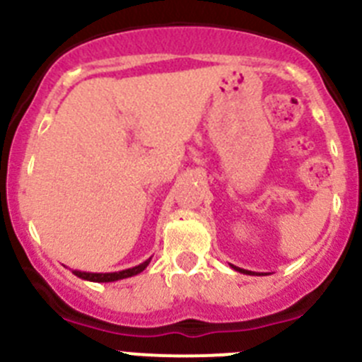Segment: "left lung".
Listing matches in <instances>:
<instances>
[{"mask_svg":"<svg viewBox=\"0 0 362 362\" xmlns=\"http://www.w3.org/2000/svg\"><path fill=\"white\" fill-rule=\"evenodd\" d=\"M232 268L235 269V272H239V273H245V275H255V273L253 272H248V269H243V268H238V266H232Z\"/></svg>","mask_w":362,"mask_h":362,"instance_id":"8db88e82","label":"left lung"}]
</instances>
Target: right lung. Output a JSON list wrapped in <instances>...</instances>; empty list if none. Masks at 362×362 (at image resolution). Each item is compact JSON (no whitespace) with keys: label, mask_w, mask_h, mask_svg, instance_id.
<instances>
[{"label":"right lung","mask_w":362,"mask_h":362,"mask_svg":"<svg viewBox=\"0 0 362 362\" xmlns=\"http://www.w3.org/2000/svg\"><path fill=\"white\" fill-rule=\"evenodd\" d=\"M151 257L146 259L144 262H141L139 266H134V268H128L123 269V272H114V273H90V272H80V269H73V273L78 279L83 280H89V282H116V280H123L128 279V276H134V275H139L148 264H150Z\"/></svg>","instance_id":"right-lung-1"}]
</instances>
